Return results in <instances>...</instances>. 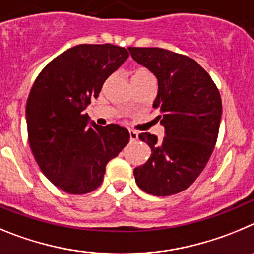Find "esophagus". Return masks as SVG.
I'll list each match as a JSON object with an SVG mask.
<instances>
[{
	"mask_svg": "<svg viewBox=\"0 0 254 254\" xmlns=\"http://www.w3.org/2000/svg\"><path fill=\"white\" fill-rule=\"evenodd\" d=\"M129 135H130V140H131V141H134V140H136V139H138V132L134 131V130L129 129Z\"/></svg>",
	"mask_w": 254,
	"mask_h": 254,
	"instance_id": "obj_1",
	"label": "esophagus"
}]
</instances>
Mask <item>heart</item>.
Instances as JSON below:
<instances>
[{
    "instance_id": "obj_1",
    "label": "heart",
    "mask_w": 254,
    "mask_h": 254,
    "mask_svg": "<svg viewBox=\"0 0 254 254\" xmlns=\"http://www.w3.org/2000/svg\"><path fill=\"white\" fill-rule=\"evenodd\" d=\"M153 81V74L147 68H138L132 72L131 82H145Z\"/></svg>"
}]
</instances>
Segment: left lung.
Here are the masks:
<instances>
[{
	"instance_id": "1",
	"label": "left lung",
	"mask_w": 254,
	"mask_h": 254,
	"mask_svg": "<svg viewBox=\"0 0 254 254\" xmlns=\"http://www.w3.org/2000/svg\"><path fill=\"white\" fill-rule=\"evenodd\" d=\"M132 59L157 77L158 92L153 107L164 127L159 140L150 132L139 139L150 157L134 170L144 192L170 196L195 182L215 148L221 120V99L209 73L197 62L162 48H127Z\"/></svg>"
}]
</instances>
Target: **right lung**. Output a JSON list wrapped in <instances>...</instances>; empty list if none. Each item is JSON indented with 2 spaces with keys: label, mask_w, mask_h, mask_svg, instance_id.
Returning a JSON list of instances; mask_svg holds the SVG:
<instances>
[{
  "label": "right lung",
  "mask_w": 254,
  "mask_h": 254,
  "mask_svg": "<svg viewBox=\"0 0 254 254\" xmlns=\"http://www.w3.org/2000/svg\"><path fill=\"white\" fill-rule=\"evenodd\" d=\"M127 57L118 45H76L48 63L34 82L26 102L29 144L45 177L65 192L97 189L107 162L129 143L125 127L88 124L83 114Z\"/></svg>",
  "instance_id": "right-lung-1"
}]
</instances>
